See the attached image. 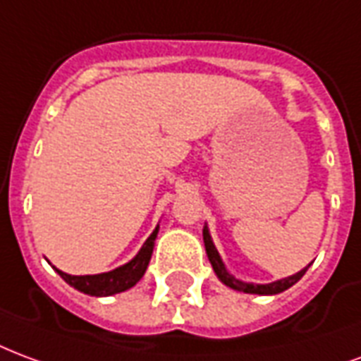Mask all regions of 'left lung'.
Listing matches in <instances>:
<instances>
[{
    "label": "left lung",
    "mask_w": 361,
    "mask_h": 361,
    "mask_svg": "<svg viewBox=\"0 0 361 361\" xmlns=\"http://www.w3.org/2000/svg\"><path fill=\"white\" fill-rule=\"evenodd\" d=\"M204 244H206L207 257H209V262H212L213 265V271L217 273V277H219L225 285L231 286V288L248 292V294H279V292L290 288L294 283H298L300 279L304 277V273L307 271V267H310V265H307L306 269H302L300 273H296V275L281 279V281H275V283H269V285H250V283H242V281L235 279L233 275H228L227 269H225V265H223V262H221L219 254H217V250H215V246H213L212 236H209V233H207V228H204Z\"/></svg>",
    "instance_id": "1"
}]
</instances>
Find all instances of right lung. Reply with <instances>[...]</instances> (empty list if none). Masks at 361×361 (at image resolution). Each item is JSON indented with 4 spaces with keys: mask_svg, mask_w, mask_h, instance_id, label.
<instances>
[{
    "mask_svg": "<svg viewBox=\"0 0 361 361\" xmlns=\"http://www.w3.org/2000/svg\"><path fill=\"white\" fill-rule=\"evenodd\" d=\"M157 228L149 235L148 240L144 242V246L136 254V257L123 265V267H117V269L109 271V273H102V275H82V277L67 275V273H63L59 269H57V273L61 275L65 283H69L71 286H75L76 290L90 294V296H111V294H117V292L128 290L130 286H134L140 281L142 275L148 269L149 257H152V252H154L155 236H157Z\"/></svg>",
    "mask_w": 361,
    "mask_h": 361,
    "instance_id": "1",
    "label": "right lung"
}]
</instances>
